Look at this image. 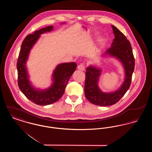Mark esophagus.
I'll use <instances>...</instances> for the list:
<instances>
[{
	"instance_id": "1",
	"label": "esophagus",
	"mask_w": 152,
	"mask_h": 152,
	"mask_svg": "<svg viewBox=\"0 0 152 152\" xmlns=\"http://www.w3.org/2000/svg\"><path fill=\"white\" fill-rule=\"evenodd\" d=\"M77 68L80 71H83L85 70V65H84V64H80V65H78Z\"/></svg>"
}]
</instances>
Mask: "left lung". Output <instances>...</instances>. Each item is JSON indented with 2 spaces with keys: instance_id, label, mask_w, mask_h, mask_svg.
Segmentation results:
<instances>
[{
  "instance_id": "8db88e82",
  "label": "left lung",
  "mask_w": 152,
  "mask_h": 152,
  "mask_svg": "<svg viewBox=\"0 0 152 152\" xmlns=\"http://www.w3.org/2000/svg\"><path fill=\"white\" fill-rule=\"evenodd\" d=\"M115 39L111 47L104 55L118 60L123 65L125 77L123 84L115 91L104 92L99 87L102 69L94 65H89L86 72L84 92L87 99L93 104L102 107L117 103L130 87L132 74L134 69V58L129 41L118 29L112 25Z\"/></svg>"
}]
</instances>
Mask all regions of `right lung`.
Masks as SVG:
<instances>
[{
  "instance_id": "1",
  "label": "right lung",
  "mask_w": 152,
  "mask_h": 152,
  "mask_svg": "<svg viewBox=\"0 0 152 152\" xmlns=\"http://www.w3.org/2000/svg\"><path fill=\"white\" fill-rule=\"evenodd\" d=\"M53 28V26H48L26 36L22 43L16 65L19 89L30 101L39 105H50L61 97L64 93L66 84L77 66V64L74 62L59 64L52 73L53 83L50 87L45 89H40L32 85L26 66L29 52L40 35L50 32Z\"/></svg>"
}]
</instances>
